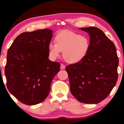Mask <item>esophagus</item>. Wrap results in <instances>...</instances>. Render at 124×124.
Masks as SVG:
<instances>
[{
    "instance_id": "obj_1",
    "label": "esophagus",
    "mask_w": 124,
    "mask_h": 124,
    "mask_svg": "<svg viewBox=\"0 0 124 124\" xmlns=\"http://www.w3.org/2000/svg\"><path fill=\"white\" fill-rule=\"evenodd\" d=\"M60 69H61V70L65 69V66L63 64L61 63V67H60Z\"/></svg>"
}]
</instances>
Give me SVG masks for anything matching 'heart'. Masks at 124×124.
<instances>
[{"mask_svg":"<svg viewBox=\"0 0 124 124\" xmlns=\"http://www.w3.org/2000/svg\"><path fill=\"white\" fill-rule=\"evenodd\" d=\"M55 43L50 42L48 45V55L53 60L58 58L63 51V57L67 62L77 63L86 56L90 49L88 38L71 31L59 32L55 35Z\"/></svg>","mask_w":124,"mask_h":124,"instance_id":"b5f03b06","label":"heart"}]
</instances>
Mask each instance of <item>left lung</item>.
<instances>
[{
	"mask_svg": "<svg viewBox=\"0 0 124 124\" xmlns=\"http://www.w3.org/2000/svg\"><path fill=\"white\" fill-rule=\"evenodd\" d=\"M80 30L90 36V49L82 61L66 67L70 91L81 102L98 104L110 94L118 79L116 48L98 28Z\"/></svg>",
	"mask_w": 124,
	"mask_h": 124,
	"instance_id": "1",
	"label": "left lung"
}]
</instances>
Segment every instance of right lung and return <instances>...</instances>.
Listing matches in <instances>:
<instances>
[{
  "instance_id": "obj_1",
  "label": "right lung",
  "mask_w": 124,
  "mask_h": 124,
  "mask_svg": "<svg viewBox=\"0 0 124 124\" xmlns=\"http://www.w3.org/2000/svg\"><path fill=\"white\" fill-rule=\"evenodd\" d=\"M53 37L50 29L23 32L7 51L5 76L9 92L27 105L43 102L50 91L59 62L48 59V45Z\"/></svg>"
}]
</instances>
